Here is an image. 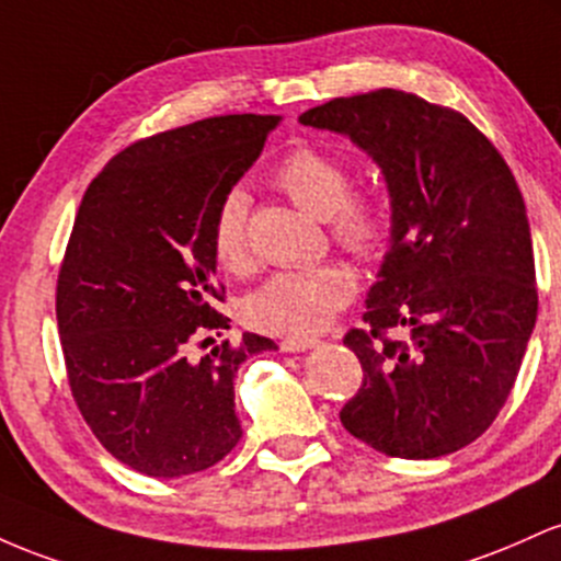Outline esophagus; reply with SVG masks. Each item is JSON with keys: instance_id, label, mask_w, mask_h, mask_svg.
Returning a JSON list of instances; mask_svg holds the SVG:
<instances>
[{"instance_id": "34e87169", "label": "esophagus", "mask_w": 561, "mask_h": 561, "mask_svg": "<svg viewBox=\"0 0 561 561\" xmlns=\"http://www.w3.org/2000/svg\"><path fill=\"white\" fill-rule=\"evenodd\" d=\"M318 347V339H283L280 350L283 352H307Z\"/></svg>"}]
</instances>
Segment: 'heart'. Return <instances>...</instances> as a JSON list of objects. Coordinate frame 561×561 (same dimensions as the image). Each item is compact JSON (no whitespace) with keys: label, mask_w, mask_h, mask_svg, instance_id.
Instances as JSON below:
<instances>
[{"label":"heart","mask_w":561,"mask_h":561,"mask_svg":"<svg viewBox=\"0 0 561 561\" xmlns=\"http://www.w3.org/2000/svg\"><path fill=\"white\" fill-rule=\"evenodd\" d=\"M275 185L299 209L329 219L333 241L350 254L376 256L387 238V214L379 196L350 191V169L318 148H297L275 169ZM249 196L241 187L219 201L211 219V251L219 267L243 275L251 270ZM355 297V275L344 264L280 270L243 299V320L275 336H312Z\"/></svg>","instance_id":"1"}]
</instances>
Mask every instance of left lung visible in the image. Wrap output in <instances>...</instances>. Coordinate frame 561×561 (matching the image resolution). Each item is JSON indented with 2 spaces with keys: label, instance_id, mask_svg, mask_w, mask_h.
<instances>
[{
  "label": "left lung",
  "instance_id": "left-lung-1",
  "mask_svg": "<svg viewBox=\"0 0 561 561\" xmlns=\"http://www.w3.org/2000/svg\"><path fill=\"white\" fill-rule=\"evenodd\" d=\"M299 122L363 148L392 204L365 329L344 336L363 365V387L339 419L394 458L461 450L499 416L538 314L517 180L463 113L411 92L336 98ZM392 328L409 336L387 337Z\"/></svg>",
  "mask_w": 561,
  "mask_h": 561
}]
</instances>
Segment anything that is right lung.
<instances>
[{"label":"right lung","mask_w":561,"mask_h":561,"mask_svg":"<svg viewBox=\"0 0 561 561\" xmlns=\"http://www.w3.org/2000/svg\"><path fill=\"white\" fill-rule=\"evenodd\" d=\"M278 122L232 113L145 137L81 198L55 299L68 383L94 437L140 474L204 471L243 434L232 379L275 342L243 333L201 360L191 347L228 329L211 219Z\"/></svg>","instance_id":"1"}]
</instances>
